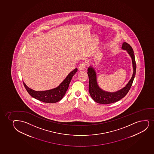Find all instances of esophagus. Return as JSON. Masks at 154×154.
<instances>
[{
  "mask_svg": "<svg viewBox=\"0 0 154 154\" xmlns=\"http://www.w3.org/2000/svg\"><path fill=\"white\" fill-rule=\"evenodd\" d=\"M86 67V64H85V63H83L82 64H80L79 66V68L80 70H84L85 69V68Z\"/></svg>",
  "mask_w": 154,
  "mask_h": 154,
  "instance_id": "obj_1",
  "label": "esophagus"
}]
</instances>
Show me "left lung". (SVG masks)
Wrapping results in <instances>:
<instances>
[{
	"label": "left lung",
	"mask_w": 154,
	"mask_h": 154,
	"mask_svg": "<svg viewBox=\"0 0 154 154\" xmlns=\"http://www.w3.org/2000/svg\"><path fill=\"white\" fill-rule=\"evenodd\" d=\"M122 47V49L127 50L132 58L134 69L132 78L126 86L119 91L116 92H106L101 89L97 85L96 72L91 67L89 68L87 70V73L89 76V92L91 97L96 102L103 104H108L116 102L124 97L131 88L136 72V63L134 52L131 45L127 44V42H124L123 44Z\"/></svg>",
	"instance_id": "1"
}]
</instances>
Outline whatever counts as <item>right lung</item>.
I'll use <instances>...</instances> for the list:
<instances>
[{
	"instance_id": "1",
	"label": "right lung",
	"mask_w": 154,
	"mask_h": 154,
	"mask_svg": "<svg viewBox=\"0 0 154 154\" xmlns=\"http://www.w3.org/2000/svg\"><path fill=\"white\" fill-rule=\"evenodd\" d=\"M78 69H75L71 71L65 79L62 82V83L55 88L46 91H34L29 88L23 82L25 88L29 94L32 97L37 99L42 102L48 103H54L60 101L63 97L67 91L69 84L72 76L77 72Z\"/></svg>"
}]
</instances>
